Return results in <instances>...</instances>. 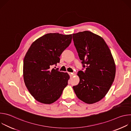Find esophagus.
<instances>
[{
	"label": "esophagus",
	"instance_id": "34e87169",
	"mask_svg": "<svg viewBox=\"0 0 131 131\" xmlns=\"http://www.w3.org/2000/svg\"><path fill=\"white\" fill-rule=\"evenodd\" d=\"M68 74H69V76H70V77H72L73 76V75H72V72H68Z\"/></svg>",
	"mask_w": 131,
	"mask_h": 131
}]
</instances>
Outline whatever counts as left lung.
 <instances>
[{
    "instance_id": "obj_1",
    "label": "left lung",
    "mask_w": 131,
    "mask_h": 131,
    "mask_svg": "<svg viewBox=\"0 0 131 131\" xmlns=\"http://www.w3.org/2000/svg\"><path fill=\"white\" fill-rule=\"evenodd\" d=\"M84 71L78 72L80 81L73 89L78 98L87 104L103 99L113 84L116 65L111 51L100 36L89 31L72 34Z\"/></svg>"
}]
</instances>
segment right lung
I'll use <instances>...</instances> for the list:
<instances>
[{
	"instance_id": "right-lung-1",
	"label": "right lung",
	"mask_w": 131,
	"mask_h": 131,
	"mask_svg": "<svg viewBox=\"0 0 131 131\" xmlns=\"http://www.w3.org/2000/svg\"><path fill=\"white\" fill-rule=\"evenodd\" d=\"M72 35L46 34L35 40L23 62V78L30 94L38 102L50 104L61 96L69 76L58 69H51L60 61L62 52L71 42Z\"/></svg>"
}]
</instances>
